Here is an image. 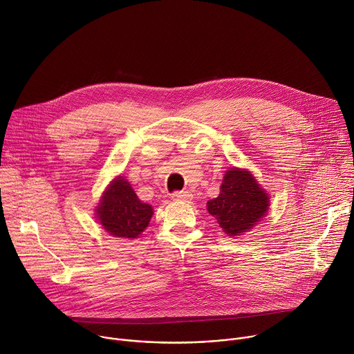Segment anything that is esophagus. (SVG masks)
<instances>
[{"label": "esophagus", "instance_id": "1", "mask_svg": "<svg viewBox=\"0 0 354 354\" xmlns=\"http://www.w3.org/2000/svg\"><path fill=\"white\" fill-rule=\"evenodd\" d=\"M172 198L174 200H182V201H187V200H192L193 198V196H192V193L190 192H175L174 194H172Z\"/></svg>", "mask_w": 354, "mask_h": 354}]
</instances>
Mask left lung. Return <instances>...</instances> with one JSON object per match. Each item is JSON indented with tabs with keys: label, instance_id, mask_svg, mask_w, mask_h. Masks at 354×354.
I'll use <instances>...</instances> for the list:
<instances>
[{
	"label": "left lung",
	"instance_id": "1",
	"mask_svg": "<svg viewBox=\"0 0 354 354\" xmlns=\"http://www.w3.org/2000/svg\"><path fill=\"white\" fill-rule=\"evenodd\" d=\"M269 196L246 169L225 172L220 194L207 201V212L230 236L241 235L258 224L269 210Z\"/></svg>",
	"mask_w": 354,
	"mask_h": 354
}]
</instances>
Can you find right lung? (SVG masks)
Here are the masks:
<instances>
[{
    "mask_svg": "<svg viewBox=\"0 0 354 354\" xmlns=\"http://www.w3.org/2000/svg\"><path fill=\"white\" fill-rule=\"evenodd\" d=\"M153 214V206L142 203L123 176L109 183L96 207L97 221L104 230L127 239L137 238L148 227Z\"/></svg>",
    "mask_w": 354,
    "mask_h": 354,
    "instance_id": "obj_1",
    "label": "right lung"
}]
</instances>
